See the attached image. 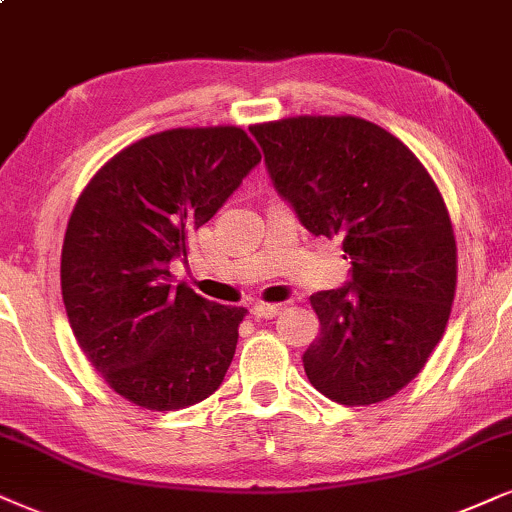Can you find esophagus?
<instances>
[{
    "instance_id": "esophagus-1",
    "label": "esophagus",
    "mask_w": 512,
    "mask_h": 512,
    "mask_svg": "<svg viewBox=\"0 0 512 512\" xmlns=\"http://www.w3.org/2000/svg\"><path fill=\"white\" fill-rule=\"evenodd\" d=\"M282 308H285L282 304H256L254 315H256V318L270 320V318H275V315H280Z\"/></svg>"
}]
</instances>
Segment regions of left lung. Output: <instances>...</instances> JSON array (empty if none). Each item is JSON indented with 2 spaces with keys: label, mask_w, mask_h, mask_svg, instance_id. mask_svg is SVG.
I'll return each instance as SVG.
<instances>
[{
  "label": "left lung",
  "mask_w": 512,
  "mask_h": 512,
  "mask_svg": "<svg viewBox=\"0 0 512 512\" xmlns=\"http://www.w3.org/2000/svg\"><path fill=\"white\" fill-rule=\"evenodd\" d=\"M277 192L313 235L342 237L351 282L311 296L318 339L308 380L342 406L401 391L444 337L456 296V237L418 156L356 116L251 125Z\"/></svg>",
  "instance_id": "1"
}]
</instances>
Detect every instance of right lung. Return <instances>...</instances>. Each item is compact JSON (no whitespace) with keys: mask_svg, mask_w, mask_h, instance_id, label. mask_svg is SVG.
<instances>
[{"mask_svg":"<svg viewBox=\"0 0 512 512\" xmlns=\"http://www.w3.org/2000/svg\"><path fill=\"white\" fill-rule=\"evenodd\" d=\"M258 161L237 125L163 130L118 151L75 201L63 306L87 361L135 406L180 410L223 382L246 308L173 287L168 266Z\"/></svg>","mask_w":512,"mask_h":512,"instance_id":"obj_1","label":"right lung"}]
</instances>
